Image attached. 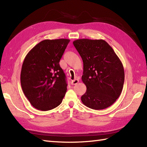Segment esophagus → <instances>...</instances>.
Listing matches in <instances>:
<instances>
[{
  "mask_svg": "<svg viewBox=\"0 0 147 147\" xmlns=\"http://www.w3.org/2000/svg\"><path fill=\"white\" fill-rule=\"evenodd\" d=\"M79 83V80L78 79H75L73 81H71V85H75L77 83Z\"/></svg>",
  "mask_w": 147,
  "mask_h": 147,
  "instance_id": "34e87169",
  "label": "esophagus"
}]
</instances>
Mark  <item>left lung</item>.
<instances>
[{
  "label": "left lung",
  "instance_id": "1",
  "mask_svg": "<svg viewBox=\"0 0 147 147\" xmlns=\"http://www.w3.org/2000/svg\"><path fill=\"white\" fill-rule=\"evenodd\" d=\"M73 45L83 62L82 82L86 86L83 104L94 110L110 107L120 96L124 82L123 64L104 40L78 39Z\"/></svg>",
  "mask_w": 147,
  "mask_h": 147
}]
</instances>
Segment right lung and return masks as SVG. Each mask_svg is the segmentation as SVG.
<instances>
[{
  "mask_svg": "<svg viewBox=\"0 0 147 147\" xmlns=\"http://www.w3.org/2000/svg\"><path fill=\"white\" fill-rule=\"evenodd\" d=\"M69 41L64 38L42 40L24 58L21 88L30 104L38 110L57 107L65 96L67 85L59 61Z\"/></svg>",
  "mask_w": 147,
  "mask_h": 147,
  "instance_id": "obj_1",
  "label": "right lung"
}]
</instances>
